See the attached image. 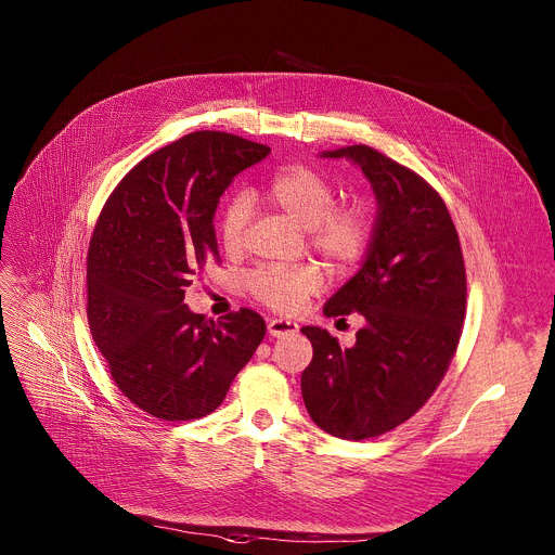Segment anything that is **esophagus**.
Segmentation results:
<instances>
[{"mask_svg":"<svg viewBox=\"0 0 555 555\" xmlns=\"http://www.w3.org/2000/svg\"><path fill=\"white\" fill-rule=\"evenodd\" d=\"M298 332V325L294 321L287 319H272L268 321V334L274 338H283V336H292Z\"/></svg>","mask_w":555,"mask_h":555,"instance_id":"34e87169","label":"esophagus"}]
</instances>
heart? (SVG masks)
<instances>
[{
    "mask_svg": "<svg viewBox=\"0 0 555 555\" xmlns=\"http://www.w3.org/2000/svg\"><path fill=\"white\" fill-rule=\"evenodd\" d=\"M266 202L307 228L309 246L338 270L353 268L371 242L369 215L358 206H336L338 189L311 167H289L274 176L263 193ZM253 204L246 195L232 197L219 219V242L225 253L236 255L246 246ZM325 285V274L315 263L289 268H263L255 272L248 287L255 298L276 311H296Z\"/></svg>",
    "mask_w": 555,
    "mask_h": 555,
    "instance_id": "b5f03b06",
    "label": "heart"
}]
</instances>
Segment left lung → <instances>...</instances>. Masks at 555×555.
Masks as SVG:
<instances>
[{
    "instance_id": "left-lung-1",
    "label": "left lung",
    "mask_w": 555,
    "mask_h": 555,
    "mask_svg": "<svg viewBox=\"0 0 555 555\" xmlns=\"http://www.w3.org/2000/svg\"><path fill=\"white\" fill-rule=\"evenodd\" d=\"M371 182L377 215L360 270L325 302V315L362 313L356 345L343 349L321 327L300 390L315 426L369 439L411 420L443 379L465 319L459 234L439 193L415 171L366 146H340Z\"/></svg>"
}]
</instances>
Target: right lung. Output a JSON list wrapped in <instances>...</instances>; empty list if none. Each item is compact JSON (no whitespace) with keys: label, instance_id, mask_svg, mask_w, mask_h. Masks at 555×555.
I'll list each match as a JSON object with an SVG mask.
<instances>
[{"label":"right lung","instance_id":"add662e5","mask_svg":"<svg viewBox=\"0 0 555 555\" xmlns=\"http://www.w3.org/2000/svg\"><path fill=\"white\" fill-rule=\"evenodd\" d=\"M268 153L223 131L189 133L135 165L101 210L88 253L90 332L120 392L157 420L212 413L266 336L257 311L215 323L184 294L219 257V197Z\"/></svg>","mask_w":555,"mask_h":555}]
</instances>
